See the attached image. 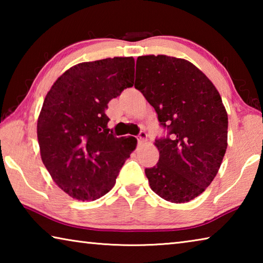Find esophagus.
<instances>
[{"mask_svg": "<svg viewBox=\"0 0 263 263\" xmlns=\"http://www.w3.org/2000/svg\"><path fill=\"white\" fill-rule=\"evenodd\" d=\"M137 140H138V142H139V144H144V142L147 141V133L141 131L139 133V136L137 137Z\"/></svg>", "mask_w": 263, "mask_h": 263, "instance_id": "34e87169", "label": "esophagus"}]
</instances>
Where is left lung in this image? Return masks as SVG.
<instances>
[{
    "instance_id": "left-lung-1",
    "label": "left lung",
    "mask_w": 263,
    "mask_h": 263,
    "mask_svg": "<svg viewBox=\"0 0 263 263\" xmlns=\"http://www.w3.org/2000/svg\"><path fill=\"white\" fill-rule=\"evenodd\" d=\"M135 87L168 130L155 140L159 162L146 168L149 186L172 203L197 197L215 179L228 148V112L217 88L188 60L138 57Z\"/></svg>"
}]
</instances>
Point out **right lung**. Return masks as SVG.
<instances>
[{
  "label": "right lung",
  "mask_w": 263,
  "mask_h": 263,
  "mask_svg": "<svg viewBox=\"0 0 263 263\" xmlns=\"http://www.w3.org/2000/svg\"><path fill=\"white\" fill-rule=\"evenodd\" d=\"M135 59L115 57L81 62L53 83L37 123L43 163L53 181L79 201H95L112 189L135 151L133 137L109 133L110 100L133 86Z\"/></svg>",
  "instance_id": "right-lung-1"
}]
</instances>
